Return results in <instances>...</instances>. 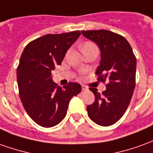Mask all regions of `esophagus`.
<instances>
[{"label": "esophagus", "instance_id": "esophagus-1", "mask_svg": "<svg viewBox=\"0 0 153 153\" xmlns=\"http://www.w3.org/2000/svg\"><path fill=\"white\" fill-rule=\"evenodd\" d=\"M82 90H87L88 89V87L87 86H85V85H84V84H82Z\"/></svg>", "mask_w": 153, "mask_h": 153}]
</instances>
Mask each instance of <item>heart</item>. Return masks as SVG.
<instances>
[{
    "mask_svg": "<svg viewBox=\"0 0 153 153\" xmlns=\"http://www.w3.org/2000/svg\"><path fill=\"white\" fill-rule=\"evenodd\" d=\"M93 45H95L94 44L91 43V42H85V43L81 46V50L82 49H84V48H85V47H89V46H93Z\"/></svg>",
    "mask_w": 153,
    "mask_h": 153,
    "instance_id": "heart-1",
    "label": "heart"
}]
</instances>
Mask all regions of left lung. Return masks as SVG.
<instances>
[{
    "label": "left lung",
    "mask_w": 153,
    "mask_h": 153,
    "mask_svg": "<svg viewBox=\"0 0 153 153\" xmlns=\"http://www.w3.org/2000/svg\"><path fill=\"white\" fill-rule=\"evenodd\" d=\"M81 32L98 44L101 61L95 74L98 81L107 82L102 94L89 88L95 100L87 106L88 114L95 123L110 126L123 117L130 103L136 84V57L128 40L117 33L105 30Z\"/></svg>",
    "instance_id": "obj_1"
}]
</instances>
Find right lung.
<instances>
[{"label": "right lung", "mask_w": 153, "mask_h": 153, "mask_svg": "<svg viewBox=\"0 0 153 153\" xmlns=\"http://www.w3.org/2000/svg\"><path fill=\"white\" fill-rule=\"evenodd\" d=\"M79 30L48 34L25 46L17 67L19 95L32 120L51 128L65 118L72 97L81 92V85L69 82L63 88L52 80V70L61 65L67 51L80 36Z\"/></svg>", "instance_id": "add662e5"}]
</instances>
